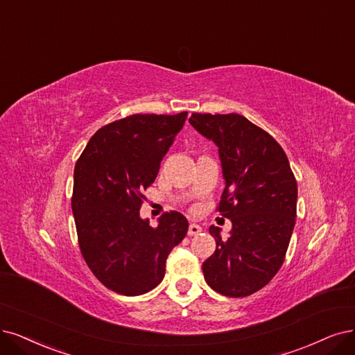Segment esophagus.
<instances>
[{
    "instance_id": "34e87169",
    "label": "esophagus",
    "mask_w": 355,
    "mask_h": 355,
    "mask_svg": "<svg viewBox=\"0 0 355 355\" xmlns=\"http://www.w3.org/2000/svg\"><path fill=\"white\" fill-rule=\"evenodd\" d=\"M203 231V228L200 227V225H198V224H190L189 225V235L190 237H193V235H198V234H200Z\"/></svg>"
}]
</instances>
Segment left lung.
Masks as SVG:
<instances>
[{"instance_id":"left-lung-1","label":"left lung","mask_w":355,"mask_h":355,"mask_svg":"<svg viewBox=\"0 0 355 355\" xmlns=\"http://www.w3.org/2000/svg\"><path fill=\"white\" fill-rule=\"evenodd\" d=\"M190 124L212 140L219 153L225 189L219 212L231 219L230 237L216 241L203 261L207 285L227 297H247L261 290L284 263L297 216V181L290 162L265 130L240 114H198Z\"/></svg>"}]
</instances>
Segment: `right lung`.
Wrapping results in <instances>:
<instances>
[{
    "label": "right lung",
    "mask_w": 355,
    "mask_h": 355,
    "mask_svg": "<svg viewBox=\"0 0 355 355\" xmlns=\"http://www.w3.org/2000/svg\"><path fill=\"white\" fill-rule=\"evenodd\" d=\"M187 120L135 114L99 128L74 168L71 209L89 269L110 290L141 295L161 284L166 257L182 241L189 220L164 214L157 227L140 216L146 190L164 155Z\"/></svg>",
    "instance_id": "add662e5"
}]
</instances>
